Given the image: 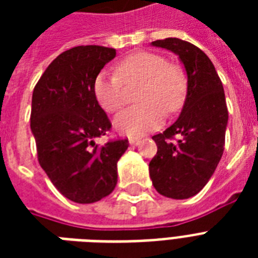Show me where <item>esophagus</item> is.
Returning a JSON list of instances; mask_svg holds the SVG:
<instances>
[{"label": "esophagus", "mask_w": 258, "mask_h": 258, "mask_svg": "<svg viewBox=\"0 0 258 258\" xmlns=\"http://www.w3.org/2000/svg\"><path fill=\"white\" fill-rule=\"evenodd\" d=\"M130 143L134 146H138L141 143V139H139V138H130Z\"/></svg>", "instance_id": "esophagus-1"}]
</instances>
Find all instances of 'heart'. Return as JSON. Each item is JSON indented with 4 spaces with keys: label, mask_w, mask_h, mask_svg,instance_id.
Returning a JSON list of instances; mask_svg holds the SVG:
<instances>
[{
    "label": "heart",
    "mask_w": 258,
    "mask_h": 258,
    "mask_svg": "<svg viewBox=\"0 0 258 258\" xmlns=\"http://www.w3.org/2000/svg\"><path fill=\"white\" fill-rule=\"evenodd\" d=\"M142 83L137 96L141 103L125 109L115 119L119 133L139 137L157 128L167 113H175L183 105L187 79L182 67L170 62L163 54L137 52L116 64V74L100 72L93 82V95L107 112H117L125 104L124 86Z\"/></svg>",
    "instance_id": "obj_1"
}]
</instances>
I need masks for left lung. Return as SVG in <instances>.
<instances>
[{
  "instance_id": "obj_1",
  "label": "left lung",
  "mask_w": 258,
  "mask_h": 258,
  "mask_svg": "<svg viewBox=\"0 0 258 258\" xmlns=\"http://www.w3.org/2000/svg\"><path fill=\"white\" fill-rule=\"evenodd\" d=\"M153 45L179 56L187 72V96L175 123L153 137L158 151L149 165L150 176L159 194L186 200L204 188L224 154V87L210 58L191 42L169 37Z\"/></svg>"
}]
</instances>
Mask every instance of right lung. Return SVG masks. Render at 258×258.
<instances>
[{
	"instance_id": "add662e5",
	"label": "right lung",
	"mask_w": 258,
	"mask_h": 258,
	"mask_svg": "<svg viewBox=\"0 0 258 258\" xmlns=\"http://www.w3.org/2000/svg\"><path fill=\"white\" fill-rule=\"evenodd\" d=\"M115 56L113 48L75 46L50 62L33 89L30 128L38 163L54 187L78 204L113 191L116 163L130 145L125 138L95 143L112 124L93 95V82Z\"/></svg>"
}]
</instances>
